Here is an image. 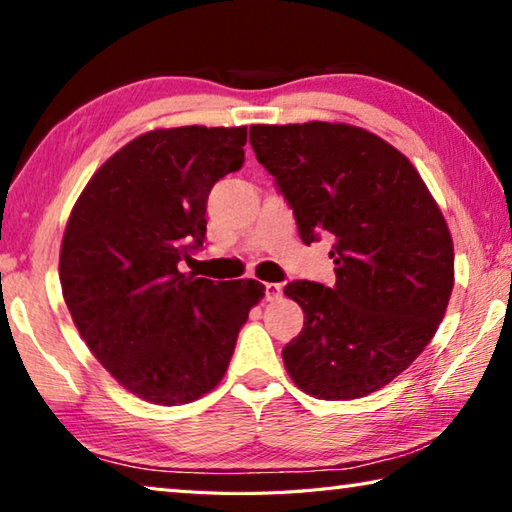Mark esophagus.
Wrapping results in <instances>:
<instances>
[{
  "label": "esophagus",
  "instance_id": "esophagus-1",
  "mask_svg": "<svg viewBox=\"0 0 512 512\" xmlns=\"http://www.w3.org/2000/svg\"><path fill=\"white\" fill-rule=\"evenodd\" d=\"M264 296H266V300H277V298L282 296V284L266 282L264 284Z\"/></svg>",
  "mask_w": 512,
  "mask_h": 512
}]
</instances>
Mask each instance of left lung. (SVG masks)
I'll return each instance as SVG.
<instances>
[{"mask_svg":"<svg viewBox=\"0 0 512 512\" xmlns=\"http://www.w3.org/2000/svg\"><path fill=\"white\" fill-rule=\"evenodd\" d=\"M309 246L329 235L332 287L293 280L284 293L305 325L282 350L302 391L354 400L418 359L445 316L454 244L420 173L391 144L348 124L250 126Z\"/></svg>","mask_w":512,"mask_h":512,"instance_id":"left-lung-1","label":"left lung"}]
</instances>
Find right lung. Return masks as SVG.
<instances>
[{
    "mask_svg": "<svg viewBox=\"0 0 512 512\" xmlns=\"http://www.w3.org/2000/svg\"><path fill=\"white\" fill-rule=\"evenodd\" d=\"M246 126L140 135L94 173L67 221L60 287L94 357L146 402H194L219 384L257 280L180 273L203 248L207 196L244 164Z\"/></svg>",
    "mask_w": 512,
    "mask_h": 512,
    "instance_id": "obj_1",
    "label": "right lung"
}]
</instances>
